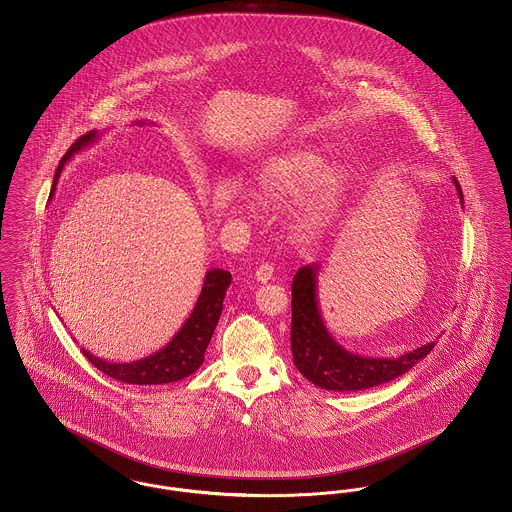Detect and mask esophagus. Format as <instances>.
Listing matches in <instances>:
<instances>
[{
  "label": "esophagus",
  "mask_w": 512,
  "mask_h": 512,
  "mask_svg": "<svg viewBox=\"0 0 512 512\" xmlns=\"http://www.w3.org/2000/svg\"><path fill=\"white\" fill-rule=\"evenodd\" d=\"M272 272H274V268L270 267V265H261V267L255 270V280L259 284H267L268 280H272Z\"/></svg>",
  "instance_id": "34e87169"
}]
</instances>
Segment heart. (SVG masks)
<instances>
[{"label": "heart", "mask_w": 512, "mask_h": 512, "mask_svg": "<svg viewBox=\"0 0 512 512\" xmlns=\"http://www.w3.org/2000/svg\"><path fill=\"white\" fill-rule=\"evenodd\" d=\"M255 180L257 192L267 203L282 205L297 199L293 228L301 236H313L336 219L347 188V176L340 167H326V157L303 147L267 159ZM224 192L242 211L259 207L257 197L238 186H228Z\"/></svg>", "instance_id": "obj_1"}]
</instances>
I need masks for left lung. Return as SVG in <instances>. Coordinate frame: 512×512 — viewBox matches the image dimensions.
<instances>
[{
	"label": "left lung",
	"instance_id": "obj_1",
	"mask_svg": "<svg viewBox=\"0 0 512 512\" xmlns=\"http://www.w3.org/2000/svg\"><path fill=\"white\" fill-rule=\"evenodd\" d=\"M463 203V190L453 178ZM320 265H305L293 276L292 355L293 365L318 388L330 391H361L399 378L432 349L434 341L395 359H374L347 351L332 338L318 309L317 276Z\"/></svg>",
	"mask_w": 512,
	"mask_h": 512
}]
</instances>
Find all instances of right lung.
Masks as SVG:
<instances>
[{"mask_svg":"<svg viewBox=\"0 0 512 512\" xmlns=\"http://www.w3.org/2000/svg\"><path fill=\"white\" fill-rule=\"evenodd\" d=\"M138 124H142V121H138ZM96 138H98V132L92 130V132L80 136L73 146L69 147V151L63 155V159L59 161V167L55 171L53 190H55V184L59 180V174L63 171L65 163L73 157L74 153H78L80 149L96 142ZM230 282H232V274L228 270H222V268L207 270L203 288L195 301L192 315L186 318L184 326L174 334V338L163 349L155 351L149 357L132 361V363H111V361L99 359L86 349H82V353L103 374H107L119 382H124V384L155 386V384L178 382V380L194 374L195 370L203 365L205 349L219 324L222 301H224V295H226Z\"/></svg>","mask_w":512,"mask_h":512,"instance_id":"right-lung-1","label":"right lung"}]
</instances>
